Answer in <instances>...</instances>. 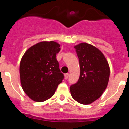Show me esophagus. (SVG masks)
<instances>
[{
	"mask_svg": "<svg viewBox=\"0 0 129 129\" xmlns=\"http://www.w3.org/2000/svg\"><path fill=\"white\" fill-rule=\"evenodd\" d=\"M68 76H69V74H68V73L64 74V78H65V79H67L68 78Z\"/></svg>",
	"mask_w": 129,
	"mask_h": 129,
	"instance_id": "obj_1",
	"label": "esophagus"
}]
</instances>
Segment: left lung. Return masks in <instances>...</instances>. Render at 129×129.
<instances>
[{
	"label": "left lung",
	"mask_w": 129,
	"mask_h": 129,
	"mask_svg": "<svg viewBox=\"0 0 129 129\" xmlns=\"http://www.w3.org/2000/svg\"><path fill=\"white\" fill-rule=\"evenodd\" d=\"M80 66L78 81L70 87L72 97L88 105L101 97L110 76V68L103 53L92 44L82 43L74 46Z\"/></svg>",
	"instance_id": "8db88e82"
}]
</instances>
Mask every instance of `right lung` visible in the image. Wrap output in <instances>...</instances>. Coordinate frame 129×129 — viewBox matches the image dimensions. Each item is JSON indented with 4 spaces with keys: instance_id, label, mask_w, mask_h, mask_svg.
Here are the masks:
<instances>
[{
    "instance_id": "1",
    "label": "right lung",
    "mask_w": 129,
    "mask_h": 129,
    "mask_svg": "<svg viewBox=\"0 0 129 129\" xmlns=\"http://www.w3.org/2000/svg\"><path fill=\"white\" fill-rule=\"evenodd\" d=\"M61 50L55 41H42L31 46L20 63V83L32 100L43 102L53 95L64 75L59 69L56 55Z\"/></svg>"
}]
</instances>
